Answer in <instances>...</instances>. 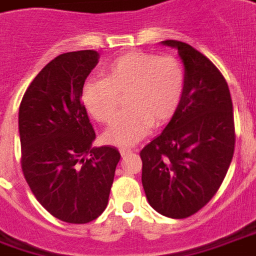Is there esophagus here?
<instances>
[{
	"instance_id": "34e87169",
	"label": "esophagus",
	"mask_w": 256,
	"mask_h": 256,
	"mask_svg": "<svg viewBox=\"0 0 256 256\" xmlns=\"http://www.w3.org/2000/svg\"><path fill=\"white\" fill-rule=\"evenodd\" d=\"M131 149H128V148H121V149H120L121 156H125V154H128V153H131Z\"/></svg>"
}]
</instances>
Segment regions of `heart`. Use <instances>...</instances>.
Returning <instances> with one entry per match:
<instances>
[{
  "label": "heart",
  "mask_w": 256,
  "mask_h": 256,
  "mask_svg": "<svg viewBox=\"0 0 256 256\" xmlns=\"http://www.w3.org/2000/svg\"><path fill=\"white\" fill-rule=\"evenodd\" d=\"M103 79H89L80 100L92 117L102 124L116 118L120 94L126 106L106 131L104 140L116 146H132L150 132L152 126L174 117L185 88L182 64L172 56L132 51L103 68Z\"/></svg>",
  "instance_id": "heart-1"
}]
</instances>
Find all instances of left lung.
I'll use <instances>...</instances> for the list:
<instances>
[{
  "label": "left lung",
  "instance_id": "1",
  "mask_svg": "<svg viewBox=\"0 0 256 256\" xmlns=\"http://www.w3.org/2000/svg\"><path fill=\"white\" fill-rule=\"evenodd\" d=\"M184 64L181 103L163 132L140 150L149 205L184 219L214 196L232 163L236 134L232 96L213 62L190 44L164 40Z\"/></svg>",
  "mask_w": 256,
  "mask_h": 256
}]
</instances>
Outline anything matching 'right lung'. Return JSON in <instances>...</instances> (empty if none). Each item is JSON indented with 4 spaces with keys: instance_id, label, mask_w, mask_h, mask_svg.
I'll use <instances>...</instances> for the list:
<instances>
[{
    "instance_id": "1",
    "label": "right lung",
    "mask_w": 256,
    "mask_h": 256,
    "mask_svg": "<svg viewBox=\"0 0 256 256\" xmlns=\"http://www.w3.org/2000/svg\"><path fill=\"white\" fill-rule=\"evenodd\" d=\"M98 51L65 52L37 74L19 107L22 170L33 195L54 218L89 223L108 204L120 152L92 148L96 134L80 100Z\"/></svg>"
}]
</instances>
